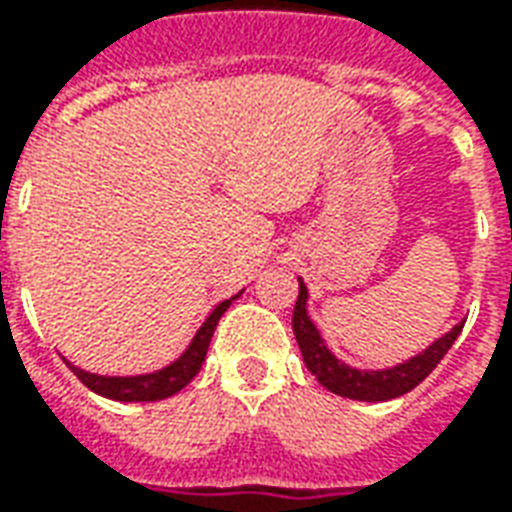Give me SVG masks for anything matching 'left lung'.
<instances>
[{"label":"left lung","mask_w":512,"mask_h":512,"mask_svg":"<svg viewBox=\"0 0 512 512\" xmlns=\"http://www.w3.org/2000/svg\"><path fill=\"white\" fill-rule=\"evenodd\" d=\"M307 299H310L307 285L299 279V299H296V307H293V334H296V343H299L301 356H304V365L329 392L340 397H351V400H365V403L392 400V397L406 395L414 386L422 384L436 370L444 354L450 351L452 343L458 340L463 323H466H455L444 337H439L425 351H419L417 356H411L400 365L384 367V370H359V367L340 362L329 351V345L318 332V326L310 321Z\"/></svg>","instance_id":"8db88e82"}]
</instances>
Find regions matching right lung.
Wrapping results in <instances>:
<instances>
[{
	"instance_id": "1",
	"label": "right lung",
	"mask_w": 512,
	"mask_h": 512,
	"mask_svg": "<svg viewBox=\"0 0 512 512\" xmlns=\"http://www.w3.org/2000/svg\"><path fill=\"white\" fill-rule=\"evenodd\" d=\"M238 296H233V299H238ZM233 299L216 304V310L205 318V323L197 329V334L191 337L189 348L175 362H169L167 367H161L156 373H145V376H98V373H87L82 367L71 365L68 359H65V365L71 367L73 376L79 378L87 389H93L95 395L109 397V400H120V403H150V400L172 397L200 373L205 354H208V345H211L213 329H216L219 318L227 312V307L233 304Z\"/></svg>"
}]
</instances>
